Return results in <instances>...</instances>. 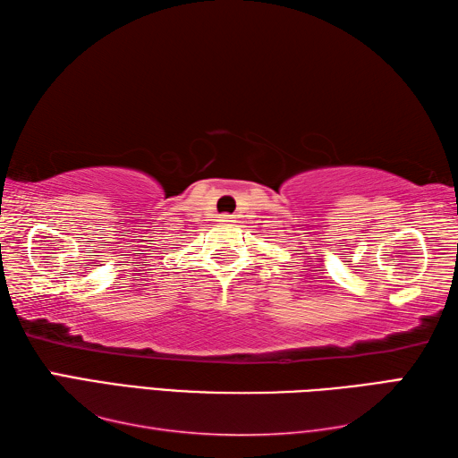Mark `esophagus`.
Instances as JSON below:
<instances>
[{
  "label": "esophagus",
  "instance_id": "34e87169",
  "mask_svg": "<svg viewBox=\"0 0 458 458\" xmlns=\"http://www.w3.org/2000/svg\"><path fill=\"white\" fill-rule=\"evenodd\" d=\"M218 222L220 224H230V222H234V216H232V214H220Z\"/></svg>",
  "mask_w": 458,
  "mask_h": 458
}]
</instances>
